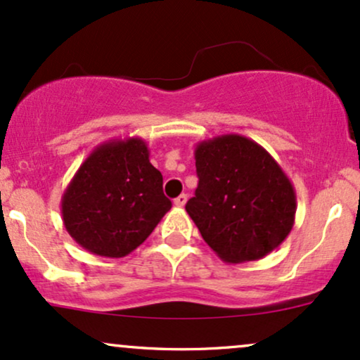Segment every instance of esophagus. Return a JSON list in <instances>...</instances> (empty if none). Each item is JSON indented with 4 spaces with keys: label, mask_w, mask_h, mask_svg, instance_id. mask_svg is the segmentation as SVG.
Instances as JSON below:
<instances>
[{
    "label": "esophagus",
    "mask_w": 360,
    "mask_h": 360,
    "mask_svg": "<svg viewBox=\"0 0 360 360\" xmlns=\"http://www.w3.org/2000/svg\"><path fill=\"white\" fill-rule=\"evenodd\" d=\"M173 204H175L176 207H184L185 204H187V195L185 193H181V195H179L173 200Z\"/></svg>",
    "instance_id": "1"
}]
</instances>
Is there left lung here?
Returning a JSON list of instances; mask_svg holds the SVG:
<instances>
[{"label": "left lung", "mask_w": 360, "mask_h": 360, "mask_svg": "<svg viewBox=\"0 0 360 360\" xmlns=\"http://www.w3.org/2000/svg\"><path fill=\"white\" fill-rule=\"evenodd\" d=\"M195 167L198 187L185 210L224 263L261 259L288 238L297 193L263 146L240 134L205 139Z\"/></svg>", "instance_id": "left-lung-1"}]
</instances>
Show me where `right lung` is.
<instances>
[{
    "label": "right lung",
    "mask_w": 360,
    "mask_h": 360,
    "mask_svg": "<svg viewBox=\"0 0 360 360\" xmlns=\"http://www.w3.org/2000/svg\"><path fill=\"white\" fill-rule=\"evenodd\" d=\"M172 209L145 139H109L92 150L62 195L63 226L91 255L122 257Z\"/></svg>",
    "instance_id": "right-lung-1"
}]
</instances>
